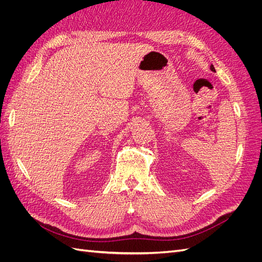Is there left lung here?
<instances>
[{
	"label": "left lung",
	"mask_w": 262,
	"mask_h": 262,
	"mask_svg": "<svg viewBox=\"0 0 262 262\" xmlns=\"http://www.w3.org/2000/svg\"><path fill=\"white\" fill-rule=\"evenodd\" d=\"M210 69H211V71H213V72H215V69H214V67H213V64H211V67H210Z\"/></svg>",
	"instance_id": "8db88e82"
}]
</instances>
